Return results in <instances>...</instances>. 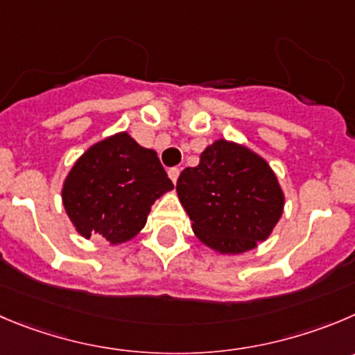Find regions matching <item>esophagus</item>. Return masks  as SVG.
<instances>
[{"label":"esophagus","instance_id":"1","mask_svg":"<svg viewBox=\"0 0 355 355\" xmlns=\"http://www.w3.org/2000/svg\"><path fill=\"white\" fill-rule=\"evenodd\" d=\"M178 175H180V170H178V168H170V170H168V177L171 178L173 184L178 180Z\"/></svg>","mask_w":355,"mask_h":355}]
</instances>
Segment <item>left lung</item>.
<instances>
[{"label": "left lung", "instance_id": "left-lung-1", "mask_svg": "<svg viewBox=\"0 0 355 355\" xmlns=\"http://www.w3.org/2000/svg\"><path fill=\"white\" fill-rule=\"evenodd\" d=\"M177 194L201 243L241 254L264 241L284 214V191L266 161L248 147L217 140L185 168Z\"/></svg>", "mask_w": 355, "mask_h": 355}]
</instances>
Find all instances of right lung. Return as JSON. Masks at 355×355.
<instances>
[{
    "label": "right lung",
    "instance_id": "obj_1",
    "mask_svg": "<svg viewBox=\"0 0 355 355\" xmlns=\"http://www.w3.org/2000/svg\"><path fill=\"white\" fill-rule=\"evenodd\" d=\"M173 189L157 157L128 132L89 147L62 184V205L84 238L103 236L124 243L144 230L150 207Z\"/></svg>",
    "mask_w": 355,
    "mask_h": 355
}]
</instances>
